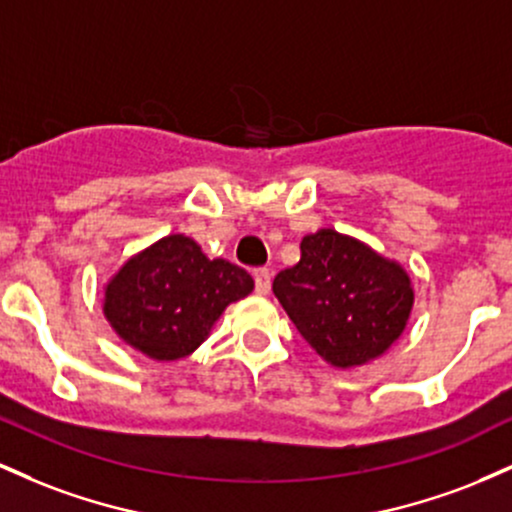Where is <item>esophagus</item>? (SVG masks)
<instances>
[{
    "instance_id": "esophagus-1",
    "label": "esophagus",
    "mask_w": 512,
    "mask_h": 512,
    "mask_svg": "<svg viewBox=\"0 0 512 512\" xmlns=\"http://www.w3.org/2000/svg\"><path fill=\"white\" fill-rule=\"evenodd\" d=\"M255 289L260 296H269V291H272V274H269V269H257Z\"/></svg>"
}]
</instances>
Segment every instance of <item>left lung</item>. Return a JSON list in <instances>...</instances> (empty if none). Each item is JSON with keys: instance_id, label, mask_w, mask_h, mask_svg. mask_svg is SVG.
Masks as SVG:
<instances>
[{"instance_id": "8db88e82", "label": "left lung", "mask_w": 512, "mask_h": 512, "mask_svg": "<svg viewBox=\"0 0 512 512\" xmlns=\"http://www.w3.org/2000/svg\"><path fill=\"white\" fill-rule=\"evenodd\" d=\"M274 296L317 356L339 370L385 356L414 308L407 269L334 228L301 240V262L276 274Z\"/></svg>"}]
</instances>
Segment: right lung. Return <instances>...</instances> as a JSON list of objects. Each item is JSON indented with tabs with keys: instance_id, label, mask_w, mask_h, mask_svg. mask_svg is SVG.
I'll return each instance as SVG.
<instances>
[{
	"instance_id": "right-lung-1",
	"label": "right lung",
	"mask_w": 512,
	"mask_h": 512,
	"mask_svg": "<svg viewBox=\"0 0 512 512\" xmlns=\"http://www.w3.org/2000/svg\"><path fill=\"white\" fill-rule=\"evenodd\" d=\"M255 289L238 264L209 260L195 238L170 233L134 252L103 284L113 332L151 361H178L209 339L226 308Z\"/></svg>"
}]
</instances>
